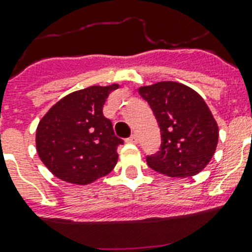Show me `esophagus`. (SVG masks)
<instances>
[{
    "instance_id": "1",
    "label": "esophagus",
    "mask_w": 252,
    "mask_h": 252,
    "mask_svg": "<svg viewBox=\"0 0 252 252\" xmlns=\"http://www.w3.org/2000/svg\"><path fill=\"white\" fill-rule=\"evenodd\" d=\"M126 142H130V144H137V142H138L137 134H132L130 137L126 138Z\"/></svg>"
}]
</instances>
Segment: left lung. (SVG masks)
<instances>
[{"label":"left lung","mask_w":252,"mask_h":252,"mask_svg":"<svg viewBox=\"0 0 252 252\" xmlns=\"http://www.w3.org/2000/svg\"><path fill=\"white\" fill-rule=\"evenodd\" d=\"M140 94L161 129V146L146 157L148 166L171 178L201 171L219 142V126L204 99L191 87L171 81L141 87Z\"/></svg>","instance_id":"obj_1"}]
</instances>
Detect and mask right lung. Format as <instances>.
Masks as SVG:
<instances>
[{
    "instance_id": "add662e5",
    "label": "right lung",
    "mask_w": 252,
    "mask_h": 252,
    "mask_svg": "<svg viewBox=\"0 0 252 252\" xmlns=\"http://www.w3.org/2000/svg\"><path fill=\"white\" fill-rule=\"evenodd\" d=\"M119 85L90 86L59 100L40 120L36 149L41 162L59 179L89 184L112 171L118 146L112 123L103 106Z\"/></svg>"
}]
</instances>
